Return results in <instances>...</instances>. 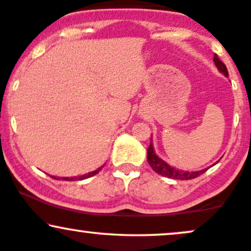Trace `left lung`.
<instances>
[{
    "mask_svg": "<svg viewBox=\"0 0 251 251\" xmlns=\"http://www.w3.org/2000/svg\"><path fill=\"white\" fill-rule=\"evenodd\" d=\"M214 63L216 65V67L220 70V72H222L226 76H227L228 75L227 67H226V65L219 59V57L216 54L214 55ZM148 163L150 164V166L152 168L153 171L158 173V175L163 176V177L178 179V180H188V179H194L207 171V169H203L198 172H184V171H180V170L172 168V166H170L169 164H166L164 160L160 159L159 157L154 153L151 141H150L149 148H148Z\"/></svg>",
    "mask_w": 251,
    "mask_h": 251,
    "instance_id": "obj_1",
    "label": "left lung"
}]
</instances>
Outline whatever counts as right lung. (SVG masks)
<instances>
[{"mask_svg": "<svg viewBox=\"0 0 251 251\" xmlns=\"http://www.w3.org/2000/svg\"><path fill=\"white\" fill-rule=\"evenodd\" d=\"M103 168V166H101V168H99L98 170H95V171H93V172H89V173H87V175H83V176H80V177H72V178H61L63 179V180H82V179H86V178H89V177H93V176H95L97 175V173H99L100 172V170ZM53 178V177H52ZM54 179H55V177H54ZM57 179H59V178H57Z\"/></svg>", "mask_w": 251, "mask_h": 251, "instance_id": "add662e5", "label": "right lung"}]
</instances>
